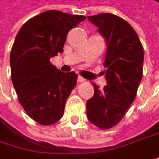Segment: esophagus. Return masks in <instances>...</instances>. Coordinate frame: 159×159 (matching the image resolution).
<instances>
[{"label":"esophagus","instance_id":"1","mask_svg":"<svg viewBox=\"0 0 159 159\" xmlns=\"http://www.w3.org/2000/svg\"><path fill=\"white\" fill-rule=\"evenodd\" d=\"M86 80L84 79V78H82V77H80V76H79L78 77V82H84Z\"/></svg>","mask_w":159,"mask_h":159}]
</instances>
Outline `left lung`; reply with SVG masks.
I'll return each instance as SVG.
<instances>
[{
  "instance_id": "8db88e82",
  "label": "left lung",
  "mask_w": 159,
  "mask_h": 159,
  "mask_svg": "<svg viewBox=\"0 0 159 159\" xmlns=\"http://www.w3.org/2000/svg\"><path fill=\"white\" fill-rule=\"evenodd\" d=\"M105 38L107 52L103 71L107 84L99 89L93 83L94 95L86 103L89 121L101 129L119 123L135 99L144 61L143 47L131 25L122 18L102 13L88 16Z\"/></svg>"
}]
</instances>
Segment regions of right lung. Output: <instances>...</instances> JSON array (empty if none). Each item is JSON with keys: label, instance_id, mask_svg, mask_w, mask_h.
<instances>
[{"label": "right lung", "instance_id": "obj_1", "mask_svg": "<svg viewBox=\"0 0 159 159\" xmlns=\"http://www.w3.org/2000/svg\"><path fill=\"white\" fill-rule=\"evenodd\" d=\"M85 20L82 15L44 11L28 20L15 38L10 59L12 84L25 112L42 125L62 117L78 78L74 71H61L50 59L63 52L69 31Z\"/></svg>", "mask_w": 159, "mask_h": 159}]
</instances>
